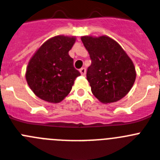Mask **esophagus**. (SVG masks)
Listing matches in <instances>:
<instances>
[{
	"label": "esophagus",
	"mask_w": 160,
	"mask_h": 160,
	"mask_svg": "<svg viewBox=\"0 0 160 160\" xmlns=\"http://www.w3.org/2000/svg\"><path fill=\"white\" fill-rule=\"evenodd\" d=\"M80 73H81V75H82V76H84V75L86 74V69H85V68H80Z\"/></svg>",
	"instance_id": "34e87169"
}]
</instances>
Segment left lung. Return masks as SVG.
<instances>
[{
    "instance_id": "1",
    "label": "left lung",
    "mask_w": 160,
    "mask_h": 160,
    "mask_svg": "<svg viewBox=\"0 0 160 160\" xmlns=\"http://www.w3.org/2000/svg\"><path fill=\"white\" fill-rule=\"evenodd\" d=\"M81 41L91 58L86 76L92 94L102 103L123 98L136 79L131 58L116 41L107 36H84Z\"/></svg>"
}]
</instances>
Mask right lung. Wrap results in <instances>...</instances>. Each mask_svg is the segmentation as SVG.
Masks as SVG:
<instances>
[{
  "label": "right lung",
  "mask_w": 160,
  "mask_h": 160,
  "mask_svg": "<svg viewBox=\"0 0 160 160\" xmlns=\"http://www.w3.org/2000/svg\"><path fill=\"white\" fill-rule=\"evenodd\" d=\"M76 37L57 36L45 41L28 62L26 80L38 98L58 103L71 92L74 81L80 76L74 68L68 52Z\"/></svg>",
  "instance_id": "obj_1"
}]
</instances>
